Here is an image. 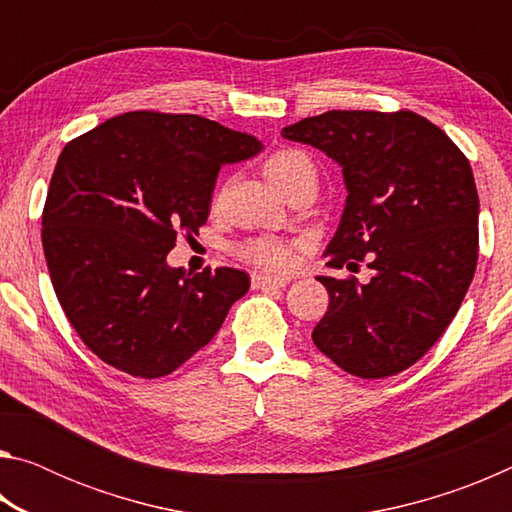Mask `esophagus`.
<instances>
[{"mask_svg": "<svg viewBox=\"0 0 512 512\" xmlns=\"http://www.w3.org/2000/svg\"><path fill=\"white\" fill-rule=\"evenodd\" d=\"M291 282V277H275V275H262V273H253L250 275V284H253V289H282L287 287Z\"/></svg>", "mask_w": 512, "mask_h": 512, "instance_id": "esophagus-1", "label": "esophagus"}]
</instances>
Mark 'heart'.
Wrapping results in <instances>:
<instances>
[{
    "label": "heart",
    "mask_w": 512,
    "mask_h": 512,
    "mask_svg": "<svg viewBox=\"0 0 512 512\" xmlns=\"http://www.w3.org/2000/svg\"><path fill=\"white\" fill-rule=\"evenodd\" d=\"M302 160H305V155L298 151H277L264 164L266 178L271 180L273 185L280 183V180ZM239 255L244 257L246 262L259 268H268V271H282V268L291 266L293 262V248L287 241L273 237H259L246 241L244 246H239Z\"/></svg>",
    "instance_id": "obj_1"
}]
</instances>
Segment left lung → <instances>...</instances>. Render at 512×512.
Wrapping results in <instances>:
<instances>
[{
	"mask_svg": "<svg viewBox=\"0 0 512 512\" xmlns=\"http://www.w3.org/2000/svg\"><path fill=\"white\" fill-rule=\"evenodd\" d=\"M323 151L348 189L327 266L370 282L318 275L329 307L316 348L354 377L381 379L413 366L452 323L479 257V194L461 149L411 110H329L282 128Z\"/></svg>",
	"mask_w": 512,
	"mask_h": 512,
	"instance_id": "1",
	"label": "left lung"
}]
</instances>
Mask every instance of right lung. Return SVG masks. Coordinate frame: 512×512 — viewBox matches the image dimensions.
<instances>
[{"label":"right lung","mask_w":512,"mask_h":512,"mask_svg":"<svg viewBox=\"0 0 512 512\" xmlns=\"http://www.w3.org/2000/svg\"><path fill=\"white\" fill-rule=\"evenodd\" d=\"M264 146L198 115L126 112L69 142L42 212L51 284L81 341L133 377L183 366L250 287L237 268L167 264L178 235L207 221L223 164Z\"/></svg>","instance_id":"right-lung-1"}]
</instances>
